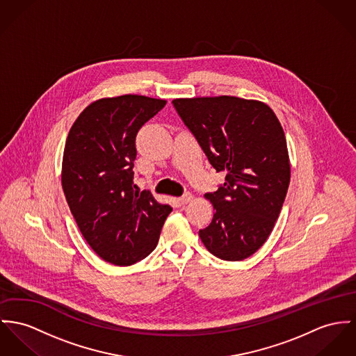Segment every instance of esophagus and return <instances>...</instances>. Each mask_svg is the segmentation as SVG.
<instances>
[{
  "instance_id": "34e87169",
  "label": "esophagus",
  "mask_w": 356,
  "mask_h": 356,
  "mask_svg": "<svg viewBox=\"0 0 356 356\" xmlns=\"http://www.w3.org/2000/svg\"><path fill=\"white\" fill-rule=\"evenodd\" d=\"M179 200H180V203H181V204H187V203H190V202L193 200V195L190 193V192H188V193H184Z\"/></svg>"
}]
</instances>
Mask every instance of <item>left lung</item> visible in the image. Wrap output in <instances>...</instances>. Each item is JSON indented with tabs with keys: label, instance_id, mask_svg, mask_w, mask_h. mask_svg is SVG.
<instances>
[{
	"label": "left lung",
	"instance_id": "1",
	"mask_svg": "<svg viewBox=\"0 0 356 356\" xmlns=\"http://www.w3.org/2000/svg\"><path fill=\"white\" fill-rule=\"evenodd\" d=\"M173 106L225 183L206 193L211 223L199 230L210 253L240 261L266 243L282 210L290 160L274 111L236 96L175 99Z\"/></svg>",
	"mask_w": 356,
	"mask_h": 356
}]
</instances>
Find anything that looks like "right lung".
<instances>
[{
	"mask_svg": "<svg viewBox=\"0 0 356 356\" xmlns=\"http://www.w3.org/2000/svg\"><path fill=\"white\" fill-rule=\"evenodd\" d=\"M165 104L142 95L99 99L66 138L60 179L67 204L86 243L115 266L149 256L172 211L133 183L138 131Z\"/></svg>",
	"mask_w": 356,
	"mask_h": 356,
	"instance_id": "obj_1",
	"label": "right lung"
}]
</instances>
